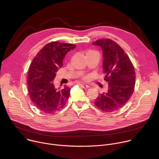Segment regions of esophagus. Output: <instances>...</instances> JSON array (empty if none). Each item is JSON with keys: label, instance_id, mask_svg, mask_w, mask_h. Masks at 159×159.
Instances as JSON below:
<instances>
[{"label": "esophagus", "instance_id": "34e87169", "mask_svg": "<svg viewBox=\"0 0 159 159\" xmlns=\"http://www.w3.org/2000/svg\"><path fill=\"white\" fill-rule=\"evenodd\" d=\"M80 85L84 88V89H88L89 87V86L88 85H86V84H80Z\"/></svg>", "mask_w": 159, "mask_h": 159}]
</instances>
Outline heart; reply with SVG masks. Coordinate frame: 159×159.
Listing matches in <instances>:
<instances>
[{
    "label": "heart",
    "instance_id": "obj_1",
    "mask_svg": "<svg viewBox=\"0 0 159 159\" xmlns=\"http://www.w3.org/2000/svg\"><path fill=\"white\" fill-rule=\"evenodd\" d=\"M94 52H93V51H89L88 52H87V54H89V53H93Z\"/></svg>",
    "mask_w": 159,
    "mask_h": 159
}]
</instances>
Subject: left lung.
<instances>
[{"label":"left lung","mask_w":159,"mask_h":159,"mask_svg":"<svg viewBox=\"0 0 159 159\" xmlns=\"http://www.w3.org/2000/svg\"><path fill=\"white\" fill-rule=\"evenodd\" d=\"M102 50V69L108 90L96 99L95 105L104 112L117 111L131 98L135 84L134 67L125 51L115 41L102 39L93 43Z\"/></svg>","instance_id":"obj_1"}]
</instances>
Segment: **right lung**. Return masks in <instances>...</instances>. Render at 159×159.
Returning a JSON list of instances; mask_svg holds the SVG:
<instances>
[{
    "label": "right lung",
    "instance_id": "add662e5",
    "mask_svg": "<svg viewBox=\"0 0 159 159\" xmlns=\"http://www.w3.org/2000/svg\"><path fill=\"white\" fill-rule=\"evenodd\" d=\"M76 45L59 42L48 43L34 58L28 72V89L34 106L47 114L61 109L70 96V88H57L53 80L62 66L66 54Z\"/></svg>",
    "mask_w": 159,
    "mask_h": 159
}]
</instances>
